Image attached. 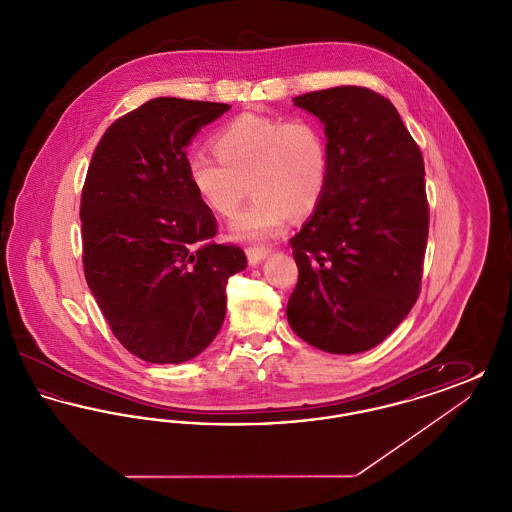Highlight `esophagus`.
<instances>
[{"label": "esophagus", "mask_w": 512, "mask_h": 512, "mask_svg": "<svg viewBox=\"0 0 512 512\" xmlns=\"http://www.w3.org/2000/svg\"><path fill=\"white\" fill-rule=\"evenodd\" d=\"M247 259H249V263L251 265H257V263H261L265 257H267L268 253H270V247H247Z\"/></svg>", "instance_id": "1"}]
</instances>
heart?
<instances>
[{
	"label": "heart",
	"instance_id": "heart-1",
	"mask_svg": "<svg viewBox=\"0 0 512 512\" xmlns=\"http://www.w3.org/2000/svg\"><path fill=\"white\" fill-rule=\"evenodd\" d=\"M213 149L217 157H190L188 178L201 203L220 219L238 213L249 184L255 199L232 224L240 240L276 236L292 215H311L324 197L330 144L313 117L244 113L220 126Z\"/></svg>",
	"mask_w": 512,
	"mask_h": 512
}]
</instances>
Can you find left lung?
Instances as JSON below:
<instances>
[{"label":"left lung","instance_id":"obj_1","mask_svg":"<svg viewBox=\"0 0 512 512\" xmlns=\"http://www.w3.org/2000/svg\"><path fill=\"white\" fill-rule=\"evenodd\" d=\"M324 122L330 176L290 240L297 284L288 320L301 340L351 355L386 340L413 309L430 209L424 159L390 99L336 86L293 99Z\"/></svg>","mask_w":512,"mask_h":512}]
</instances>
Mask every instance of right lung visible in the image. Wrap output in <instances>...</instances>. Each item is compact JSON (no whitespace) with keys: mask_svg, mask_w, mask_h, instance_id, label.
I'll use <instances>...</instances> for the list:
<instances>
[{"mask_svg":"<svg viewBox=\"0 0 512 512\" xmlns=\"http://www.w3.org/2000/svg\"><path fill=\"white\" fill-rule=\"evenodd\" d=\"M230 105L155 98L113 122L80 199L82 265L111 332L147 363H184L219 334L244 249L217 244L186 147Z\"/></svg>","mask_w":512,"mask_h":512,"instance_id":"add662e5","label":"right lung"}]
</instances>
